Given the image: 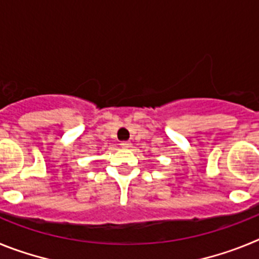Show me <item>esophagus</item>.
Instances as JSON below:
<instances>
[{
    "instance_id": "1",
    "label": "esophagus",
    "mask_w": 259,
    "mask_h": 259,
    "mask_svg": "<svg viewBox=\"0 0 259 259\" xmlns=\"http://www.w3.org/2000/svg\"><path fill=\"white\" fill-rule=\"evenodd\" d=\"M120 146H122V148H130V146H131V143H130V141H122V143H120Z\"/></svg>"
}]
</instances>
